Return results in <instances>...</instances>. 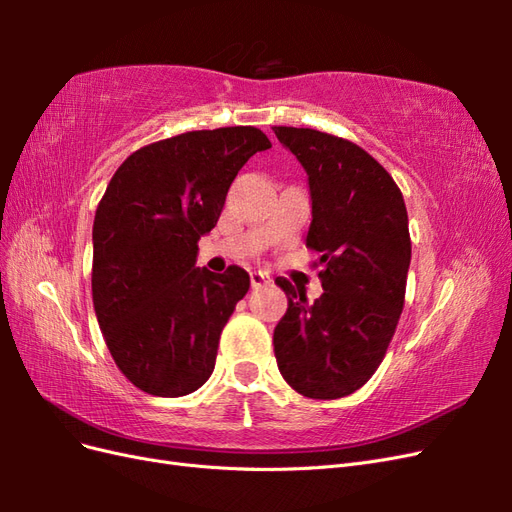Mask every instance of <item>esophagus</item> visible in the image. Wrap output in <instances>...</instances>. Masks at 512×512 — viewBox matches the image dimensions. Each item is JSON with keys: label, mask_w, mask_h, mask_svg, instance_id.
<instances>
[{"label": "esophagus", "mask_w": 512, "mask_h": 512, "mask_svg": "<svg viewBox=\"0 0 512 512\" xmlns=\"http://www.w3.org/2000/svg\"><path fill=\"white\" fill-rule=\"evenodd\" d=\"M250 282H252V288H260V286L271 284L273 280H271V275L265 273V271H254V273L250 275Z\"/></svg>", "instance_id": "obj_1"}]
</instances>
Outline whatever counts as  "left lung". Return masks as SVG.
<instances>
[{
	"label": "left lung",
	"instance_id": "obj_1",
	"mask_svg": "<svg viewBox=\"0 0 512 512\" xmlns=\"http://www.w3.org/2000/svg\"><path fill=\"white\" fill-rule=\"evenodd\" d=\"M273 132L307 173L305 245L324 262V292L312 305L275 280L288 297L273 331L277 367L305 397H346L374 376L404 309L412 256L404 196L359 145L309 128Z\"/></svg>",
	"mask_w": 512,
	"mask_h": 512
}]
</instances>
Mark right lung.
I'll return each mask as SVG.
<instances>
[{
  "label": "right lung",
  "mask_w": 512,
  "mask_h": 512,
  "mask_svg": "<svg viewBox=\"0 0 512 512\" xmlns=\"http://www.w3.org/2000/svg\"><path fill=\"white\" fill-rule=\"evenodd\" d=\"M258 128L185 132L134 151L100 200L91 292L121 374L156 397L194 393L213 374L224 324L250 290L241 267H196L230 183L269 149Z\"/></svg>",
  "instance_id": "right-lung-1"
}]
</instances>
